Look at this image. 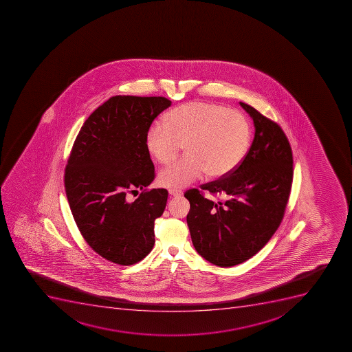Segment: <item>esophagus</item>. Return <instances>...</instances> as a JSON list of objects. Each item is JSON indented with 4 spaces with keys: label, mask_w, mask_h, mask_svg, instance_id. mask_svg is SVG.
I'll use <instances>...</instances> for the list:
<instances>
[{
    "label": "esophagus",
    "mask_w": 352,
    "mask_h": 352,
    "mask_svg": "<svg viewBox=\"0 0 352 352\" xmlns=\"http://www.w3.org/2000/svg\"><path fill=\"white\" fill-rule=\"evenodd\" d=\"M168 192L171 196H175V197H179V196L183 195V192H182V190H169Z\"/></svg>",
    "instance_id": "esophagus-1"
}]
</instances>
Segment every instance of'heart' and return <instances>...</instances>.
Instances as JSON below:
<instances>
[{"label": "heart", "mask_w": 352, "mask_h": 352, "mask_svg": "<svg viewBox=\"0 0 352 352\" xmlns=\"http://www.w3.org/2000/svg\"><path fill=\"white\" fill-rule=\"evenodd\" d=\"M251 126L241 112L208 102H190L175 107L147 133V148L162 165L176 160L183 144L186 155L160 175V184L183 188L199 179L231 174L245 160Z\"/></svg>", "instance_id": "obj_1"}]
</instances>
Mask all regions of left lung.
I'll return each instance as SVG.
<instances>
[{"instance_id":"1","label":"left lung","mask_w":352,"mask_h":352,"mask_svg":"<svg viewBox=\"0 0 352 352\" xmlns=\"http://www.w3.org/2000/svg\"><path fill=\"white\" fill-rule=\"evenodd\" d=\"M240 105L256 128L245 160L231 174L184 194L192 245L219 267L245 263L266 245L280 226L293 183V153L283 129L254 107ZM205 192L218 201L205 198Z\"/></svg>"}]
</instances>
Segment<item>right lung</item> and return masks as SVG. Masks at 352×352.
Returning <instances> with one entry per match:
<instances>
[{
    "instance_id": "right-lung-1",
    "label": "right lung",
    "mask_w": 352,
    "mask_h": 352,
    "mask_svg": "<svg viewBox=\"0 0 352 352\" xmlns=\"http://www.w3.org/2000/svg\"><path fill=\"white\" fill-rule=\"evenodd\" d=\"M170 104L162 96H112L74 141L64 175L68 204L87 245L111 263L135 265L155 245V220L168 192L147 188L156 176L147 133ZM138 189L141 195L129 203L126 196Z\"/></svg>"
}]
</instances>
